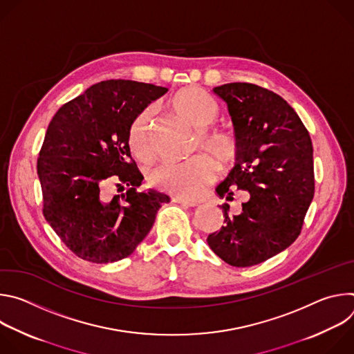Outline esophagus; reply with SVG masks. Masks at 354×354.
<instances>
[{"mask_svg":"<svg viewBox=\"0 0 354 354\" xmlns=\"http://www.w3.org/2000/svg\"><path fill=\"white\" fill-rule=\"evenodd\" d=\"M172 201L174 203H178V205H182V206H186V207H196L198 203L194 200H187V198H182V197H172Z\"/></svg>","mask_w":354,"mask_h":354,"instance_id":"34e87169","label":"esophagus"}]
</instances>
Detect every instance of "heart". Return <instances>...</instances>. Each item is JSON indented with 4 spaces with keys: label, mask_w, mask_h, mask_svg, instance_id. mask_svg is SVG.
I'll return each mask as SVG.
<instances>
[{
    "label": "heart",
    "mask_w": 354,
    "mask_h": 354,
    "mask_svg": "<svg viewBox=\"0 0 354 354\" xmlns=\"http://www.w3.org/2000/svg\"><path fill=\"white\" fill-rule=\"evenodd\" d=\"M174 111L187 120L197 134V144L218 162H228L235 154L236 144L231 134L209 129L220 116L217 100L197 86L182 89L172 97ZM127 144L131 154L140 160L151 156L149 147V112H140L127 130ZM216 176L213 162L206 156H194L182 162H162L148 174V180L154 187L180 196L194 197L205 190Z\"/></svg>",
    "instance_id": "b5f03b06"
}]
</instances>
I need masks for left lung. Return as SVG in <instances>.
I'll use <instances>...</instances> for the list:
<instances>
[{
    "label": "left lung",
    "mask_w": 354,
    "mask_h": 354,
    "mask_svg": "<svg viewBox=\"0 0 354 354\" xmlns=\"http://www.w3.org/2000/svg\"><path fill=\"white\" fill-rule=\"evenodd\" d=\"M213 92L227 104L236 138L235 165L216 187L232 200L248 193L238 216H228L207 238L217 257L235 268L262 263L287 249L299 235L314 197L313 142L286 100L262 86L232 82Z\"/></svg>",
    "instance_id": "obj_1"
}]
</instances>
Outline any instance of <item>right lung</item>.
<instances>
[{"label": "right lung", "mask_w": 354, "mask_h": 354, "mask_svg": "<svg viewBox=\"0 0 354 354\" xmlns=\"http://www.w3.org/2000/svg\"><path fill=\"white\" fill-rule=\"evenodd\" d=\"M168 88L130 80L89 86L63 105L50 122L37 158V176L47 223L74 254L92 263L131 255L153 228L169 196L137 192L144 176L127 144L131 120ZM115 180L131 189L111 201Z\"/></svg>", "instance_id": "right-lung-1"}]
</instances>
